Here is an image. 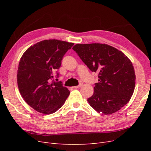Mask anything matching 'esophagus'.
Here are the masks:
<instances>
[{"label":"esophagus","instance_id":"1","mask_svg":"<svg viewBox=\"0 0 151 151\" xmlns=\"http://www.w3.org/2000/svg\"><path fill=\"white\" fill-rule=\"evenodd\" d=\"M83 86V84H79L78 86H74L73 87V88H75V89H77V88H81V87Z\"/></svg>","mask_w":151,"mask_h":151}]
</instances>
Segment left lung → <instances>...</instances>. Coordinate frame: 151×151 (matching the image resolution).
Masks as SVG:
<instances>
[{
  "instance_id": "1",
  "label": "left lung",
  "mask_w": 151,
  "mask_h": 151,
  "mask_svg": "<svg viewBox=\"0 0 151 151\" xmlns=\"http://www.w3.org/2000/svg\"><path fill=\"white\" fill-rule=\"evenodd\" d=\"M72 49L89 69L98 72L90 106L110 115L130 101L134 91L135 74L132 63L121 51L106 44H76Z\"/></svg>"
}]
</instances>
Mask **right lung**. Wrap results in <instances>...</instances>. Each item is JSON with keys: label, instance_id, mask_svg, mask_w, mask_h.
<instances>
[{"label": "right lung", "instance_id": "right-lung-1", "mask_svg": "<svg viewBox=\"0 0 151 151\" xmlns=\"http://www.w3.org/2000/svg\"><path fill=\"white\" fill-rule=\"evenodd\" d=\"M74 45L45 40L30 47L22 55L17 74L18 88L24 101L36 111L50 115L64 104L70 91L61 81L52 79L64 55ZM56 72L58 78L59 74Z\"/></svg>", "mask_w": 151, "mask_h": 151}]
</instances>
